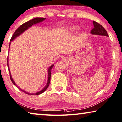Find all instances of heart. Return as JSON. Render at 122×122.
<instances>
[{
	"label": "heart",
	"instance_id": "b5f03b06",
	"mask_svg": "<svg viewBox=\"0 0 122 122\" xmlns=\"http://www.w3.org/2000/svg\"><path fill=\"white\" fill-rule=\"evenodd\" d=\"M78 28H79V26L78 25H73L70 28V30H72V31H75V30H77Z\"/></svg>",
	"mask_w": 122,
	"mask_h": 122
}]
</instances>
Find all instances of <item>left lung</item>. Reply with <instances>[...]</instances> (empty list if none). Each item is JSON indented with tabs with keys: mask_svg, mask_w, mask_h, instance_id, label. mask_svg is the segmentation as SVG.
Wrapping results in <instances>:
<instances>
[{
	"mask_svg": "<svg viewBox=\"0 0 122 122\" xmlns=\"http://www.w3.org/2000/svg\"><path fill=\"white\" fill-rule=\"evenodd\" d=\"M92 22H93L94 24V28L91 30V34L94 35H101L109 37L107 32L103 26L99 24L98 23L95 22V21H93Z\"/></svg>",
	"mask_w": 122,
	"mask_h": 122,
	"instance_id": "1",
	"label": "left lung"
}]
</instances>
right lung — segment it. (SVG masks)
<instances>
[{
    "label": "right lung",
    "instance_id": "right-lung-1",
    "mask_svg": "<svg viewBox=\"0 0 122 122\" xmlns=\"http://www.w3.org/2000/svg\"><path fill=\"white\" fill-rule=\"evenodd\" d=\"M45 18H34L33 19H32V20H29L28 22L24 23L23 24H22L20 27H19V28H18V29L17 30H15V32H14L13 35L12 36V38H11L10 40V43H9V48H10V43H11V41H13L14 40H15V39L18 37V36H19L21 34L23 33L24 32H25L26 30H27L29 28H30V27H31L32 25H35L36 24H37V23H41L42 22H43V20H45ZM7 65H8V70H9V75H10V80L12 81V82H13V84H14V85L16 86L18 88L19 90L22 91L24 93L27 94H28V95H40V94L43 93V92H45V91L46 90V89L48 88V86L50 85V79H51V70L52 69V67H53V66H54V65L52 64V65H51L48 68V80H47V84L45 86L44 88L43 89H42L40 91V92H35V93H30V92H25V90H22V89L20 88L19 86H18V85H17L15 83V82H14V81L13 80V79L12 78V76L11 75V73H10V69H9V64H8V60H7Z\"/></svg>",
    "mask_w": 122,
    "mask_h": 122
}]
</instances>
